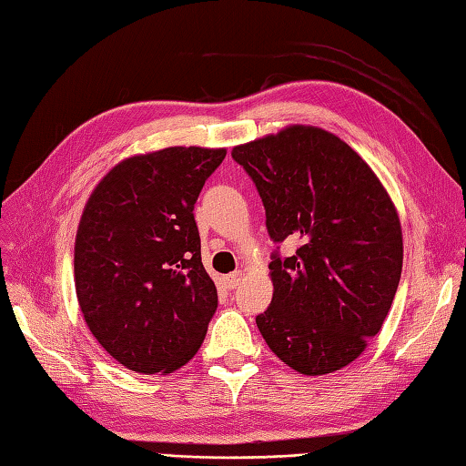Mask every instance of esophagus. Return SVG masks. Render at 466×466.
<instances>
[{
  "label": "esophagus",
  "mask_w": 466,
  "mask_h": 466,
  "mask_svg": "<svg viewBox=\"0 0 466 466\" xmlns=\"http://www.w3.org/2000/svg\"><path fill=\"white\" fill-rule=\"evenodd\" d=\"M243 271H235V273H231V275H227L225 277V283H227V287H231V289H235L237 285H239L241 281H243Z\"/></svg>",
  "instance_id": "esophagus-1"
}]
</instances>
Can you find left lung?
<instances>
[{"mask_svg": "<svg viewBox=\"0 0 466 466\" xmlns=\"http://www.w3.org/2000/svg\"><path fill=\"white\" fill-rule=\"evenodd\" d=\"M231 155L257 185L271 239L301 243L268 263L273 299L257 327L297 373H335L363 353L395 299L397 207L353 147L315 126H287Z\"/></svg>", "mask_w": 466, "mask_h": 466, "instance_id": "8db88e82", "label": "left lung"}]
</instances>
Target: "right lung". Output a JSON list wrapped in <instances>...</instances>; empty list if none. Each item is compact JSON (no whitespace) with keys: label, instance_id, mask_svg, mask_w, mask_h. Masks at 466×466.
<instances>
[{"label":"right lung","instance_id":"1","mask_svg":"<svg viewBox=\"0 0 466 466\" xmlns=\"http://www.w3.org/2000/svg\"><path fill=\"white\" fill-rule=\"evenodd\" d=\"M227 149L137 153L103 175L76 235V295L91 335L141 375H169L198 353L217 309L193 207Z\"/></svg>","mask_w":466,"mask_h":466}]
</instances>
